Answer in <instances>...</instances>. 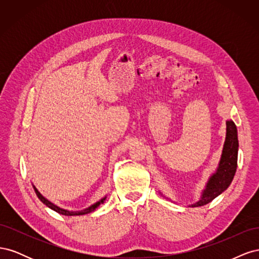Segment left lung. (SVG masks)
<instances>
[{
  "mask_svg": "<svg viewBox=\"0 0 259 259\" xmlns=\"http://www.w3.org/2000/svg\"><path fill=\"white\" fill-rule=\"evenodd\" d=\"M226 126V139L218 166L214 173L209 176L205 188L202 190L200 199L193 204L189 205L191 207L203 206L213 201L219 194L227 190V188L230 186L232 182L234 174H236L239 150L238 130L232 120L227 121ZM161 195L163 194L161 193ZM164 198L170 201V199L166 197Z\"/></svg>",
  "mask_w": 259,
  "mask_h": 259,
  "instance_id": "obj_1",
  "label": "left lung"
}]
</instances>
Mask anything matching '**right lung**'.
Masks as SVG:
<instances>
[{"instance_id": "add662e5", "label": "right lung", "mask_w": 259, "mask_h": 259, "mask_svg": "<svg viewBox=\"0 0 259 259\" xmlns=\"http://www.w3.org/2000/svg\"><path fill=\"white\" fill-rule=\"evenodd\" d=\"M32 187H33V189H34V192H35V194H36V197H37L38 199H40V201L43 203V204H45L46 206L50 207L51 209H53V210H55V211H57V213H59V214H61V215H66V216H77V215H85V214L92 213V211H94L96 208H98L100 204H104V202H105L106 199H107V195H106V197H104L103 199H100V200L97 201L96 203H94V204H92L91 206L86 207V208H84V209H81V210H68V209H65V208H61V207L57 206L56 204H54L53 202L49 201L48 199H46V198L44 197V195L41 194L40 191H38V190L36 189L35 186H34L33 184H32Z\"/></svg>"}]
</instances>
